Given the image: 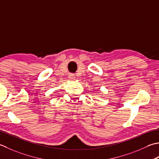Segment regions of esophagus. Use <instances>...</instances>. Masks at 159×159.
<instances>
[{
    "instance_id": "34e87169",
    "label": "esophagus",
    "mask_w": 159,
    "mask_h": 159,
    "mask_svg": "<svg viewBox=\"0 0 159 159\" xmlns=\"http://www.w3.org/2000/svg\"><path fill=\"white\" fill-rule=\"evenodd\" d=\"M69 80H75V78H76L75 75H71V74H70V75H69Z\"/></svg>"
}]
</instances>
